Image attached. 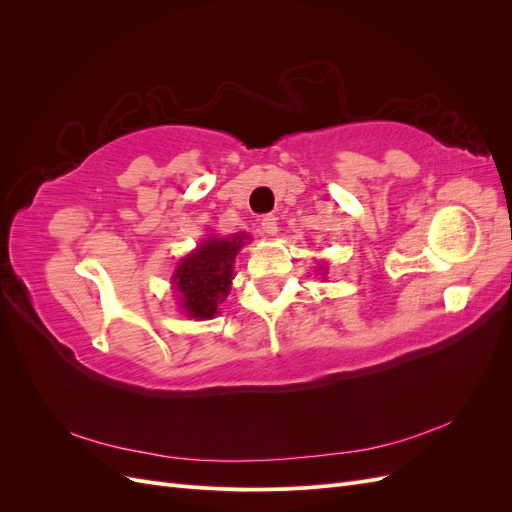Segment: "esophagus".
<instances>
[{
    "mask_svg": "<svg viewBox=\"0 0 512 512\" xmlns=\"http://www.w3.org/2000/svg\"><path fill=\"white\" fill-rule=\"evenodd\" d=\"M260 228H262V232H265V235L273 237L277 232V218H275V215H265V218H262V222H260Z\"/></svg>",
    "mask_w": 512,
    "mask_h": 512,
    "instance_id": "34e87169",
    "label": "esophagus"
}]
</instances>
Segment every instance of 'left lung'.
<instances>
[{
  "mask_svg": "<svg viewBox=\"0 0 512 512\" xmlns=\"http://www.w3.org/2000/svg\"><path fill=\"white\" fill-rule=\"evenodd\" d=\"M320 271H322V275H327V269H324V267H320Z\"/></svg>",
  "mask_w": 512,
  "mask_h": 512,
  "instance_id": "8db88e82",
  "label": "left lung"
}]
</instances>
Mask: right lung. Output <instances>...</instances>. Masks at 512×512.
Masks as SVG:
<instances>
[{"instance_id":"add662e5","label":"right lung","mask_w":512,"mask_h":512,"mask_svg":"<svg viewBox=\"0 0 512 512\" xmlns=\"http://www.w3.org/2000/svg\"><path fill=\"white\" fill-rule=\"evenodd\" d=\"M250 239L245 232L232 237H207L185 256L173 275L181 309L188 318L211 320L226 301L237 252Z\"/></svg>"}]
</instances>
